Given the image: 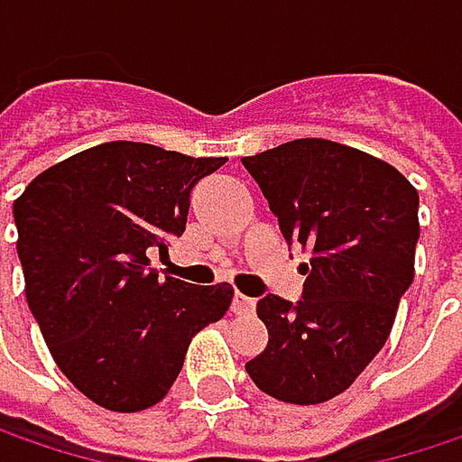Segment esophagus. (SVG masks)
<instances>
[{"instance_id": "obj_1", "label": "esophagus", "mask_w": 462, "mask_h": 462, "mask_svg": "<svg viewBox=\"0 0 462 462\" xmlns=\"http://www.w3.org/2000/svg\"><path fill=\"white\" fill-rule=\"evenodd\" d=\"M254 308H256L254 297H245V294L235 291V297H232V313L235 316H248V313H254Z\"/></svg>"}]
</instances>
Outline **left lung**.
Returning <instances> with one entry per match:
<instances>
[{
  "label": "left lung",
  "mask_w": 462,
  "mask_h": 462,
  "mask_svg": "<svg viewBox=\"0 0 462 462\" xmlns=\"http://www.w3.org/2000/svg\"><path fill=\"white\" fill-rule=\"evenodd\" d=\"M286 243L310 248L302 300L264 294L267 347L245 364L259 391L321 404L383 350L415 278L417 189L388 162L326 139L243 157Z\"/></svg>",
  "instance_id": "obj_1"
}]
</instances>
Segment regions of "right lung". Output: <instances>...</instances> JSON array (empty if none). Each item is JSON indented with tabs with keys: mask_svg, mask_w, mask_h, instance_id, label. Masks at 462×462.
<instances>
[{
	"mask_svg": "<svg viewBox=\"0 0 462 462\" xmlns=\"http://www.w3.org/2000/svg\"><path fill=\"white\" fill-rule=\"evenodd\" d=\"M225 162L109 141L47 168L13 203L29 310L58 369L98 407L157 404L192 337L227 313L230 283L149 267L187 227L192 187Z\"/></svg>",
	"mask_w": 462,
	"mask_h": 462,
	"instance_id": "obj_1",
	"label": "right lung"
}]
</instances>
